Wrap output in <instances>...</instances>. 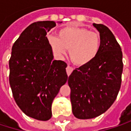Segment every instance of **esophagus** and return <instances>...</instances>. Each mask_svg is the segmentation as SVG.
I'll return each instance as SVG.
<instances>
[{"instance_id": "34e87169", "label": "esophagus", "mask_w": 131, "mask_h": 131, "mask_svg": "<svg viewBox=\"0 0 131 131\" xmlns=\"http://www.w3.org/2000/svg\"><path fill=\"white\" fill-rule=\"evenodd\" d=\"M66 70H67V75L69 76L72 72H73V68L72 67H70V65H68L67 67V68H66Z\"/></svg>"}]
</instances>
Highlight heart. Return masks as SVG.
Returning a JSON list of instances; mask_svg holds the SVG:
<instances>
[{"instance_id": "1", "label": "heart", "mask_w": 131, "mask_h": 131, "mask_svg": "<svg viewBox=\"0 0 131 131\" xmlns=\"http://www.w3.org/2000/svg\"><path fill=\"white\" fill-rule=\"evenodd\" d=\"M48 41L53 53L58 58H63L69 49L71 61L78 66L92 61L101 48L99 33L79 26L64 27L58 31V37L49 36Z\"/></svg>"}]
</instances>
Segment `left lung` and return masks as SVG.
<instances>
[{
	"label": "left lung",
	"mask_w": 131,
	"mask_h": 131,
	"mask_svg": "<svg viewBox=\"0 0 131 131\" xmlns=\"http://www.w3.org/2000/svg\"><path fill=\"white\" fill-rule=\"evenodd\" d=\"M100 33L101 48L88 64L76 68L68 78L73 115L90 119L105 112L114 103L121 85L122 51L111 30L93 23Z\"/></svg>",
	"instance_id": "obj_1"
}]
</instances>
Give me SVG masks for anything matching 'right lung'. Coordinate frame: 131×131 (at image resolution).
I'll use <instances>...</instances> for the list:
<instances>
[{
  "label": "right lung",
  "instance_id": "add662e5",
  "mask_svg": "<svg viewBox=\"0 0 131 131\" xmlns=\"http://www.w3.org/2000/svg\"><path fill=\"white\" fill-rule=\"evenodd\" d=\"M53 21L29 25L14 42L9 61V81L14 100L27 116L39 121L51 118V104L67 80L63 61L53 60L47 32Z\"/></svg>",
  "mask_w": 131,
  "mask_h": 131
}]
</instances>
